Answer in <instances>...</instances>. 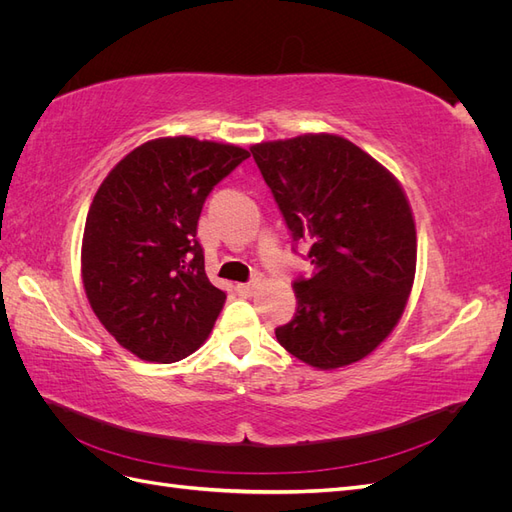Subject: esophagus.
I'll use <instances>...</instances> for the list:
<instances>
[{"label":"esophagus","mask_w":512,"mask_h":512,"mask_svg":"<svg viewBox=\"0 0 512 512\" xmlns=\"http://www.w3.org/2000/svg\"><path fill=\"white\" fill-rule=\"evenodd\" d=\"M256 288H258V280H252L247 284H237V292L241 294V297H252Z\"/></svg>","instance_id":"esophagus-1"}]
</instances>
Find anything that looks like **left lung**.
Listing matches in <instances>:
<instances>
[{
  "mask_svg": "<svg viewBox=\"0 0 512 512\" xmlns=\"http://www.w3.org/2000/svg\"><path fill=\"white\" fill-rule=\"evenodd\" d=\"M292 239L312 241L297 312L275 329L292 356L337 369L374 352L404 314L416 273V226L404 188L337 134L250 147Z\"/></svg>",
  "mask_w": 512,
  "mask_h": 512,
  "instance_id": "1",
  "label": "left lung"
}]
</instances>
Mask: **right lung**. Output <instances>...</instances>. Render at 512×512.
I'll list each match as a JSON object with an SVG mask.
<instances>
[{"label":"right lung","mask_w":512,"mask_h":512,"mask_svg":"<svg viewBox=\"0 0 512 512\" xmlns=\"http://www.w3.org/2000/svg\"><path fill=\"white\" fill-rule=\"evenodd\" d=\"M250 151L166 136L115 164L87 213L81 275L91 309L117 344L175 363L205 344L226 294L205 273L196 239L213 185Z\"/></svg>","instance_id":"obj_1"}]
</instances>
